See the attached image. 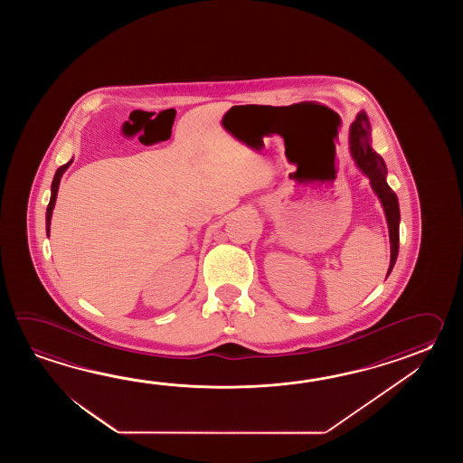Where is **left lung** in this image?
<instances>
[{"label":"left lung","instance_id":"left-lung-1","mask_svg":"<svg viewBox=\"0 0 463 463\" xmlns=\"http://www.w3.org/2000/svg\"><path fill=\"white\" fill-rule=\"evenodd\" d=\"M349 148H351V156L354 158L355 165L365 177L369 178L371 187L384 208L385 220L389 227V240H391V265L387 269V276H389L399 255L401 212H399L397 195L393 194L392 188L387 185V180H385L387 168H385L384 158L374 152V148L371 146V124L364 110L357 114V118L349 128Z\"/></svg>","mask_w":463,"mask_h":463}]
</instances>
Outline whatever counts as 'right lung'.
<instances>
[{
	"mask_svg": "<svg viewBox=\"0 0 463 463\" xmlns=\"http://www.w3.org/2000/svg\"><path fill=\"white\" fill-rule=\"evenodd\" d=\"M71 164H72V158H71L68 164H64V165H61L58 170H56V174H54V178H52V184H51V198H50V205H48V210H46V233L50 235V227H51V217H52V210H54V205H56V198H58V190H60V182L61 177H62V174L70 168Z\"/></svg>",
	"mask_w": 463,
	"mask_h": 463,
	"instance_id": "right-lung-1",
	"label": "right lung"
}]
</instances>
